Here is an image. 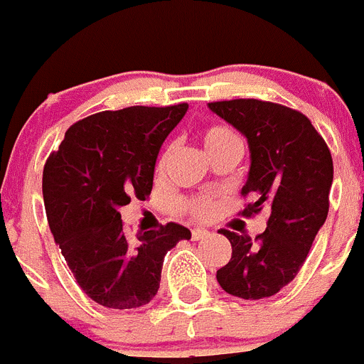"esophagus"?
Returning <instances> with one entry per match:
<instances>
[{"label": "esophagus", "instance_id": "34e87169", "mask_svg": "<svg viewBox=\"0 0 364 364\" xmlns=\"http://www.w3.org/2000/svg\"><path fill=\"white\" fill-rule=\"evenodd\" d=\"M210 235V232L205 230V228H194V230H192V239H194V241H203V239H208Z\"/></svg>", "mask_w": 364, "mask_h": 364}]
</instances>
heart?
<instances>
[{"mask_svg":"<svg viewBox=\"0 0 364 364\" xmlns=\"http://www.w3.org/2000/svg\"><path fill=\"white\" fill-rule=\"evenodd\" d=\"M201 139H203V145H205L206 152H212V150L219 149V146H223L225 143L235 141V139H237V136H235L230 129H227V127L214 125V127H208V129L203 130ZM168 158H170V152L166 150V152L161 156V159H159V165H158L159 170L165 168ZM179 208H181L183 212H186L190 218L201 219V221H205V219H210L215 212V205H214V201H212L210 196H198V198L185 199V201H181Z\"/></svg>","mask_w":364,"mask_h":364,"instance_id":"b5f03b06","label":"heart"}]
</instances>
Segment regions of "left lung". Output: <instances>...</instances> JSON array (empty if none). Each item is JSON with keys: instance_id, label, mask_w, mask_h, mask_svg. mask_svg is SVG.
I'll return each mask as SVG.
<instances>
[{"instance_id": "obj_1", "label": "left lung", "mask_w": 364, "mask_h": 364, "mask_svg": "<svg viewBox=\"0 0 364 364\" xmlns=\"http://www.w3.org/2000/svg\"><path fill=\"white\" fill-rule=\"evenodd\" d=\"M208 109L247 137L250 170L241 194L255 201L241 212L250 218L270 208L267 230L247 234L219 230L232 257L215 277L225 292L263 299L287 287L303 267L328 215L333 179L332 154L312 121L299 110L261 100L208 103Z\"/></svg>"}]
</instances>
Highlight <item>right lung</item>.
<instances>
[{
    "instance_id": "add662e5",
    "label": "right lung",
    "mask_w": 364,
    "mask_h": 364,
    "mask_svg": "<svg viewBox=\"0 0 364 364\" xmlns=\"http://www.w3.org/2000/svg\"><path fill=\"white\" fill-rule=\"evenodd\" d=\"M188 105L105 110L77 121L43 168L48 227L80 288L101 306L139 309L158 294L163 259L190 230L166 223L130 239L119 208L146 199L159 149Z\"/></svg>"
}]
</instances>
